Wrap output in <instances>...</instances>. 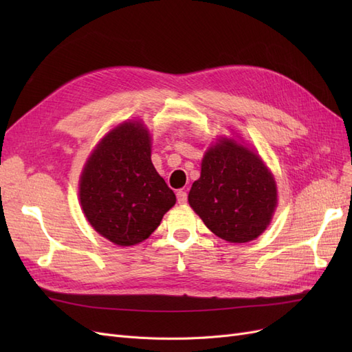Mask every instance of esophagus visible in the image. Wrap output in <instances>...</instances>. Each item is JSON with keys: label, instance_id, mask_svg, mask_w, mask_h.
I'll return each mask as SVG.
<instances>
[{"label": "esophagus", "instance_id": "obj_1", "mask_svg": "<svg viewBox=\"0 0 352 352\" xmlns=\"http://www.w3.org/2000/svg\"><path fill=\"white\" fill-rule=\"evenodd\" d=\"M176 198H177V202H179V204H186V201H188V194H186V190H184V189H179L177 192H176Z\"/></svg>", "mask_w": 352, "mask_h": 352}]
</instances>
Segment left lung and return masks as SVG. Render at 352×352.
Masks as SVG:
<instances>
[{
  "instance_id": "1",
  "label": "left lung",
  "mask_w": 352,
  "mask_h": 352,
  "mask_svg": "<svg viewBox=\"0 0 352 352\" xmlns=\"http://www.w3.org/2000/svg\"><path fill=\"white\" fill-rule=\"evenodd\" d=\"M276 184L261 158L232 141L206 153L201 177L189 190L190 207L228 242H250L265 230L278 201Z\"/></svg>"
}]
</instances>
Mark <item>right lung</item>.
I'll use <instances>...</instances> for the list:
<instances>
[{"label":"right lung","mask_w":352,"mask_h":352,"mask_svg":"<svg viewBox=\"0 0 352 352\" xmlns=\"http://www.w3.org/2000/svg\"><path fill=\"white\" fill-rule=\"evenodd\" d=\"M80 204L100 235L129 247L158 228L176 197L151 163L144 124L117 126L100 142L80 177Z\"/></svg>","instance_id":"add662e5"}]
</instances>
